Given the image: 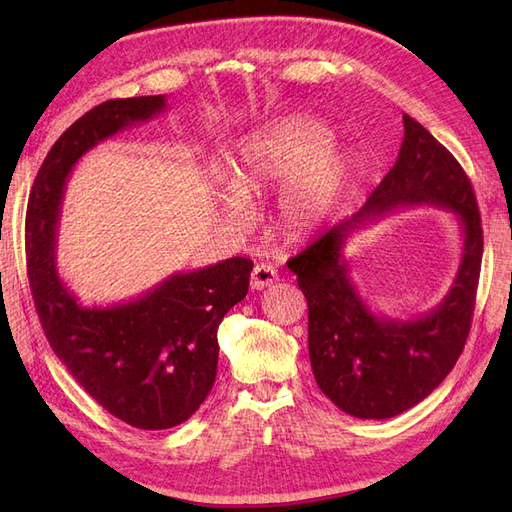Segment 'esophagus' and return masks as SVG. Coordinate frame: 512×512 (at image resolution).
Wrapping results in <instances>:
<instances>
[{
  "mask_svg": "<svg viewBox=\"0 0 512 512\" xmlns=\"http://www.w3.org/2000/svg\"><path fill=\"white\" fill-rule=\"evenodd\" d=\"M277 282V269L269 262H260V265L254 267L252 277H250V284L254 290H265L269 286H273Z\"/></svg>",
  "mask_w": 512,
  "mask_h": 512,
  "instance_id": "obj_1",
  "label": "esophagus"
}]
</instances>
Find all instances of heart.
I'll return each instance as SVG.
<instances>
[{"mask_svg": "<svg viewBox=\"0 0 512 512\" xmlns=\"http://www.w3.org/2000/svg\"><path fill=\"white\" fill-rule=\"evenodd\" d=\"M333 132L307 115H288L245 136L228 160L222 203L230 220L247 218V200L267 194L292 175L277 203V224L290 239L305 237L342 194L352 156L335 147Z\"/></svg>", "mask_w": 512, "mask_h": 512, "instance_id": "1", "label": "heart"}]
</instances>
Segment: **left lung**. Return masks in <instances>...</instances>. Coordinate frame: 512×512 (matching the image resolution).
<instances>
[{
	"instance_id": "left-lung-1",
	"label": "left lung",
	"mask_w": 512,
	"mask_h": 512,
	"mask_svg": "<svg viewBox=\"0 0 512 512\" xmlns=\"http://www.w3.org/2000/svg\"><path fill=\"white\" fill-rule=\"evenodd\" d=\"M451 210L462 228V262L443 303L412 321L378 317L355 290L343 245L352 231L397 206ZM483 258L472 183L453 153L404 115L395 166L367 203L288 260L309 309V361L320 391L356 418H391L423 401L448 376L466 344Z\"/></svg>"
}]
</instances>
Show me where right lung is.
I'll use <instances>...</instances> for the list:
<instances>
[{"mask_svg": "<svg viewBox=\"0 0 512 512\" xmlns=\"http://www.w3.org/2000/svg\"><path fill=\"white\" fill-rule=\"evenodd\" d=\"M166 111L164 96L108 100L57 138L27 203V277L57 359L119 421L175 427L200 408L218 374V327L245 299L254 262L228 258L173 273L138 299L83 307L55 265L59 211L74 164L89 149Z\"/></svg>", "mask_w": 512, "mask_h": 512, "instance_id": "right-lung-1", "label": "right lung"}]
</instances>
